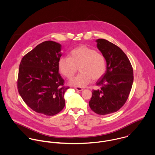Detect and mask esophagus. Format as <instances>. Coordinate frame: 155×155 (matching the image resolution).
I'll use <instances>...</instances> for the list:
<instances>
[{"instance_id": "obj_1", "label": "esophagus", "mask_w": 155, "mask_h": 155, "mask_svg": "<svg viewBox=\"0 0 155 155\" xmlns=\"http://www.w3.org/2000/svg\"><path fill=\"white\" fill-rule=\"evenodd\" d=\"M74 88H75V89L78 90V91H82V90H83V89L81 87H74Z\"/></svg>"}]
</instances>
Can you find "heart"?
<instances>
[{
    "instance_id": "b5f03b06",
    "label": "heart",
    "mask_w": 155,
    "mask_h": 155,
    "mask_svg": "<svg viewBox=\"0 0 155 155\" xmlns=\"http://www.w3.org/2000/svg\"><path fill=\"white\" fill-rule=\"evenodd\" d=\"M69 57H62L58 60L61 73L71 79L78 71L80 73L70 81L71 85L84 87L93 81L102 78L107 70L104 56L87 45L79 46L69 52Z\"/></svg>"
}]
</instances>
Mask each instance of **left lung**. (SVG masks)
<instances>
[{
	"mask_svg": "<svg viewBox=\"0 0 155 155\" xmlns=\"http://www.w3.org/2000/svg\"><path fill=\"white\" fill-rule=\"evenodd\" d=\"M96 42L106 58L107 70L97 82L99 88L92 90L89 106L95 113L105 115L119 110L126 103L133 86V68L119 47L103 39Z\"/></svg>",
	"mask_w": 155,
	"mask_h": 155,
	"instance_id": "obj_1",
	"label": "left lung"
}]
</instances>
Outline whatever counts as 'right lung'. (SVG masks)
<instances>
[{
  "instance_id": "obj_1",
  "label": "right lung",
  "mask_w": 155,
  "mask_h": 155,
  "mask_svg": "<svg viewBox=\"0 0 155 155\" xmlns=\"http://www.w3.org/2000/svg\"><path fill=\"white\" fill-rule=\"evenodd\" d=\"M61 45L47 41L26 54L20 64L17 88L25 103L33 110L54 116L65 106L68 87L58 73Z\"/></svg>"
}]
</instances>
